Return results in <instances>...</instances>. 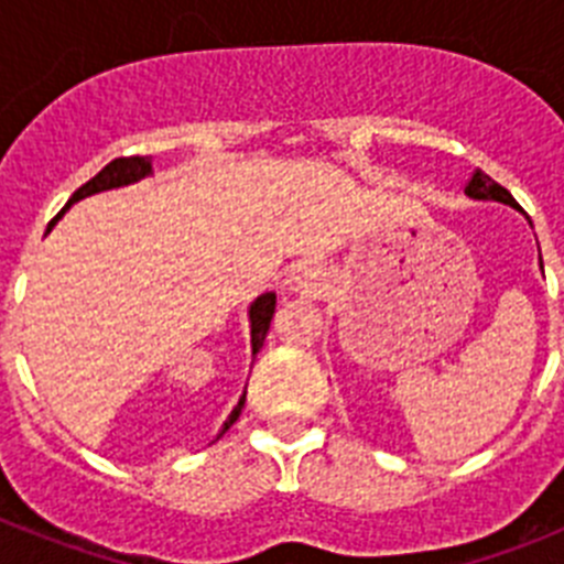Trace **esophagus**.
<instances>
[{
  "mask_svg": "<svg viewBox=\"0 0 564 564\" xmlns=\"http://www.w3.org/2000/svg\"><path fill=\"white\" fill-rule=\"evenodd\" d=\"M325 288H327L325 273L318 271V268H311V265L296 268V271H293L285 282V291L296 293V296H302V299L322 296V293H325Z\"/></svg>",
  "mask_w": 564,
  "mask_h": 564,
  "instance_id": "1",
  "label": "esophagus"
}]
</instances>
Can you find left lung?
Wrapping results in <instances>:
<instances>
[{"instance_id": "left-lung-1", "label": "left lung", "mask_w": 564, "mask_h": 564, "mask_svg": "<svg viewBox=\"0 0 564 564\" xmlns=\"http://www.w3.org/2000/svg\"><path fill=\"white\" fill-rule=\"evenodd\" d=\"M466 194L471 197V200H495V203H506V206L517 208V200L511 197V192L502 188L500 183L491 181V177H488L486 172H480V169H477V172L471 174V181L466 183Z\"/></svg>"}]
</instances>
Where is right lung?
Masks as SVG:
<instances>
[{"mask_svg":"<svg viewBox=\"0 0 564 564\" xmlns=\"http://www.w3.org/2000/svg\"><path fill=\"white\" fill-rule=\"evenodd\" d=\"M149 174H152V158H141V154H134V158H115V161L107 163V166H104L101 172L93 177V181L84 183V186L78 188L73 197H69L67 206H64L62 212H58L53 220H50L47 231L56 226L58 220H62V214L67 212L73 203L84 200V197H89V194L107 192V188H121V186H129V183H138V181H143V177H149ZM273 311H276V293H262V296L253 299L251 307H248V318H251V356L253 358H257V352L262 350V341H265L268 327H271ZM242 406H246V392H242L239 403L231 410L228 421L223 423V432L217 437L226 435V430L231 426L234 421H237L239 412H242Z\"/></svg>","mask_w":564,"mask_h":564,"instance_id":"right-lung-1","label":"right lung"}]
</instances>
